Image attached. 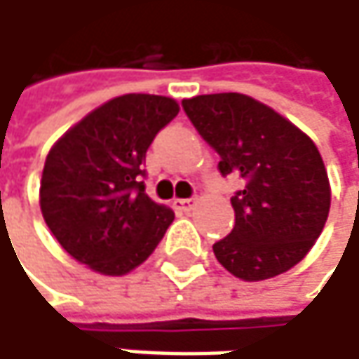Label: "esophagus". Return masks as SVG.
<instances>
[{
	"mask_svg": "<svg viewBox=\"0 0 359 359\" xmlns=\"http://www.w3.org/2000/svg\"><path fill=\"white\" fill-rule=\"evenodd\" d=\"M172 205H175L177 210L189 212V210L195 205V197H191V199H175V201H172Z\"/></svg>",
	"mask_w": 359,
	"mask_h": 359,
	"instance_id": "34e87169",
	"label": "esophagus"
}]
</instances>
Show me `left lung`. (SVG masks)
Returning <instances> with one entry per match:
<instances>
[{"label":"left lung","mask_w":359,"mask_h":359,"mask_svg":"<svg viewBox=\"0 0 359 359\" xmlns=\"http://www.w3.org/2000/svg\"><path fill=\"white\" fill-rule=\"evenodd\" d=\"M182 109L220 156L222 177L237 175L233 231L214 243L216 259L237 278L287 272L320 237L330 187L318 147L295 124L241 93L184 100Z\"/></svg>","instance_id":"8db88e82"}]
</instances>
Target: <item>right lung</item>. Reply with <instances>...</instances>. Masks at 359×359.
<instances>
[{
	"instance_id": "obj_1",
	"label": "right lung",
	"mask_w": 359,
	"mask_h": 359,
	"mask_svg": "<svg viewBox=\"0 0 359 359\" xmlns=\"http://www.w3.org/2000/svg\"><path fill=\"white\" fill-rule=\"evenodd\" d=\"M177 114L170 97L128 93L93 109L51 147L41 212L74 259L118 276L158 248L175 214L145 193V154Z\"/></svg>"
}]
</instances>
